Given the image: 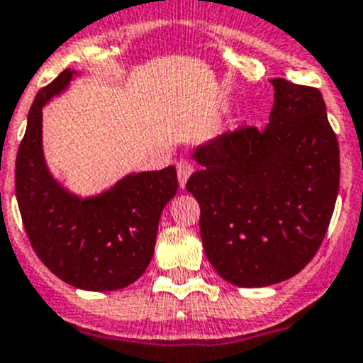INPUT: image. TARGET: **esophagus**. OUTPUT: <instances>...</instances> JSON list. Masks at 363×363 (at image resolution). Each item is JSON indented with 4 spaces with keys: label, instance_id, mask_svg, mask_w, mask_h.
Segmentation results:
<instances>
[{
    "label": "esophagus",
    "instance_id": "34e87169",
    "mask_svg": "<svg viewBox=\"0 0 363 363\" xmlns=\"http://www.w3.org/2000/svg\"><path fill=\"white\" fill-rule=\"evenodd\" d=\"M191 173H194V166H191L190 160H184V159L179 160L177 162V179H179V184H181V188H184Z\"/></svg>",
    "mask_w": 363,
    "mask_h": 363
}]
</instances>
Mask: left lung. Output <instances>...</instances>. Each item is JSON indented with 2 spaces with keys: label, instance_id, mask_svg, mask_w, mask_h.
<instances>
[{
  "label": "left lung",
  "instance_id": "8db88e82",
  "mask_svg": "<svg viewBox=\"0 0 363 363\" xmlns=\"http://www.w3.org/2000/svg\"><path fill=\"white\" fill-rule=\"evenodd\" d=\"M263 129L242 125L195 147L186 190L201 206L204 254L223 279L269 286L296 276L325 238L340 147L316 87L274 78Z\"/></svg>",
  "mask_w": 363,
  "mask_h": 363
}]
</instances>
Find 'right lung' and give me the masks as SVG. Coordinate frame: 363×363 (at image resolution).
Masks as SVG:
<instances>
[{
	"label": "right lung",
	"instance_id": "1",
	"mask_svg": "<svg viewBox=\"0 0 363 363\" xmlns=\"http://www.w3.org/2000/svg\"><path fill=\"white\" fill-rule=\"evenodd\" d=\"M77 72L65 69L34 99L16 157V199L36 256L62 281L82 291H118L147 269L164 206L177 194L175 166L129 173L113 188L82 199L49 173L42 147V109Z\"/></svg>",
	"mask_w": 363,
	"mask_h": 363
}]
</instances>
